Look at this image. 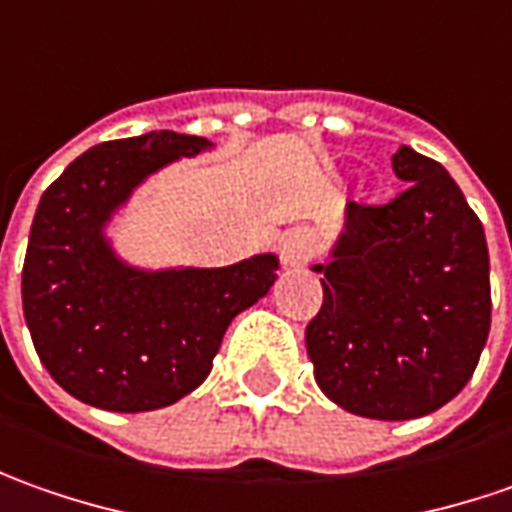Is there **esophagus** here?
<instances>
[{"label": "esophagus", "mask_w": 512, "mask_h": 512, "mask_svg": "<svg viewBox=\"0 0 512 512\" xmlns=\"http://www.w3.org/2000/svg\"><path fill=\"white\" fill-rule=\"evenodd\" d=\"M314 255V238H311L306 229H289L283 235V243H280V260L283 266H306Z\"/></svg>", "instance_id": "obj_1"}]
</instances>
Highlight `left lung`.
<instances>
[{"label": "left lung", "instance_id": "obj_1", "mask_svg": "<svg viewBox=\"0 0 512 512\" xmlns=\"http://www.w3.org/2000/svg\"><path fill=\"white\" fill-rule=\"evenodd\" d=\"M405 189L348 203L306 328L320 391L368 419L433 414L473 377L490 331L482 221L442 164L411 147L391 158Z\"/></svg>", "mask_w": 512, "mask_h": 512}]
</instances>
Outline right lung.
Masks as SVG:
<instances>
[{
  "mask_svg": "<svg viewBox=\"0 0 512 512\" xmlns=\"http://www.w3.org/2000/svg\"><path fill=\"white\" fill-rule=\"evenodd\" d=\"M209 147L172 130L104 141L45 189L27 240L22 306L39 360L70 397L118 414L167 408L209 377L229 323L272 289L274 255L144 272L104 238L147 175Z\"/></svg>",
  "mask_w": 512,
  "mask_h": 512,
  "instance_id": "add662e5",
  "label": "right lung"
}]
</instances>
